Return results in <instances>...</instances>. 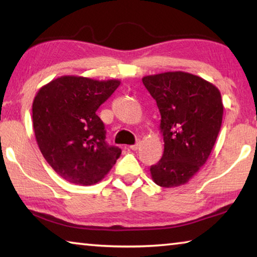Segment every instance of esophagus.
<instances>
[{"label": "esophagus", "instance_id": "34e87169", "mask_svg": "<svg viewBox=\"0 0 257 257\" xmlns=\"http://www.w3.org/2000/svg\"><path fill=\"white\" fill-rule=\"evenodd\" d=\"M138 147H139V142H137L136 144H134V145L130 146V150H133V151H137V150H138Z\"/></svg>", "mask_w": 257, "mask_h": 257}]
</instances>
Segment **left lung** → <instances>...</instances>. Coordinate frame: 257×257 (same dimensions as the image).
Wrapping results in <instances>:
<instances>
[{"instance_id": "8db88e82", "label": "left lung", "mask_w": 257, "mask_h": 257, "mask_svg": "<svg viewBox=\"0 0 257 257\" xmlns=\"http://www.w3.org/2000/svg\"><path fill=\"white\" fill-rule=\"evenodd\" d=\"M158 104L164 152L151 167L156 185L171 188L185 185L210 156L223 116L221 93L203 78L182 71L143 78Z\"/></svg>"}]
</instances>
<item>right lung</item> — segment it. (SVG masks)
<instances>
[{"mask_svg": "<svg viewBox=\"0 0 257 257\" xmlns=\"http://www.w3.org/2000/svg\"><path fill=\"white\" fill-rule=\"evenodd\" d=\"M120 80L62 76L38 90L33 102V127L38 147L52 169L71 184L101 181L121 154L105 142L97 108Z\"/></svg>", "mask_w": 257, "mask_h": 257, "instance_id": "obj_1", "label": "right lung"}]
</instances>
